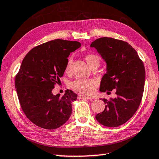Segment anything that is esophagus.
I'll list each match as a JSON object with an SVG mask.
<instances>
[{"label":"esophagus","instance_id":"esophagus-1","mask_svg":"<svg viewBox=\"0 0 159 159\" xmlns=\"http://www.w3.org/2000/svg\"><path fill=\"white\" fill-rule=\"evenodd\" d=\"M78 98H84V99H87V100H90V99H92V98H90L89 96H85V95H79Z\"/></svg>","mask_w":159,"mask_h":159}]
</instances>
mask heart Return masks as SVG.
<instances>
[{
    "label": "heart",
    "instance_id": "obj_1",
    "mask_svg": "<svg viewBox=\"0 0 159 159\" xmlns=\"http://www.w3.org/2000/svg\"><path fill=\"white\" fill-rule=\"evenodd\" d=\"M85 61L88 63L90 68H92L95 65H98L99 66L100 63V59L98 55L93 54H87L85 57ZM73 59L71 57L69 58L68 59L66 68H65V70L66 72H69L71 68ZM95 85V81L92 79H78L75 80L70 84V87L73 89L76 90V91L79 92L83 94L89 95L94 91Z\"/></svg>",
    "mask_w": 159,
    "mask_h": 159
}]
</instances>
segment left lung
I'll return each mask as SVG.
<instances>
[{
  "label": "left lung",
  "mask_w": 159,
  "mask_h": 159,
  "mask_svg": "<svg viewBox=\"0 0 159 159\" xmlns=\"http://www.w3.org/2000/svg\"><path fill=\"white\" fill-rule=\"evenodd\" d=\"M90 47L95 48L106 63V74L101 79L100 90H116V98L110 100L101 98L106 105L95 118L105 127H119L139 106L144 89V65L134 48L122 40L101 37Z\"/></svg>",
  "instance_id": "8db88e82"
}]
</instances>
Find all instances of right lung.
Returning <instances> with one entry per match:
<instances>
[{
    "label": "right lung",
    "mask_w": 159,
    "mask_h": 159,
    "mask_svg": "<svg viewBox=\"0 0 159 159\" xmlns=\"http://www.w3.org/2000/svg\"><path fill=\"white\" fill-rule=\"evenodd\" d=\"M80 46L76 41L54 39L34 47L22 60L15 85L22 110L38 127L55 129L69 119L77 95L67 90L60 97L52 90L64 74L70 53Z\"/></svg>",
    "instance_id": "1"
}]
</instances>
